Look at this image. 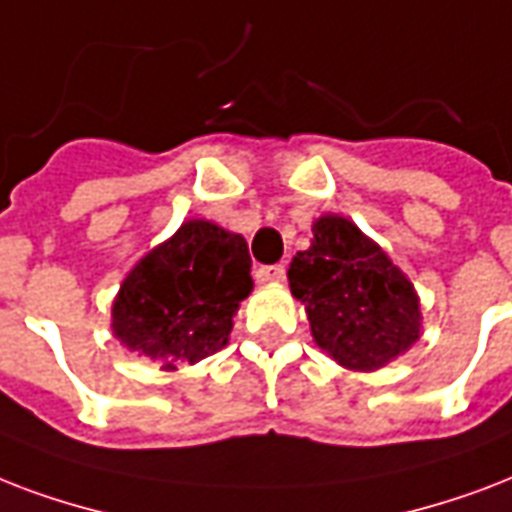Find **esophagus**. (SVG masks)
Wrapping results in <instances>:
<instances>
[{"mask_svg":"<svg viewBox=\"0 0 512 512\" xmlns=\"http://www.w3.org/2000/svg\"><path fill=\"white\" fill-rule=\"evenodd\" d=\"M285 277V267L283 264H272V267H259L256 269V280L259 283H280Z\"/></svg>","mask_w":512,"mask_h":512,"instance_id":"obj_1","label":"esophagus"}]
</instances>
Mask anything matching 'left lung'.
Segmentation results:
<instances>
[{"instance_id": "obj_1", "label": "left lung", "mask_w": 512, "mask_h": 512, "mask_svg": "<svg viewBox=\"0 0 512 512\" xmlns=\"http://www.w3.org/2000/svg\"><path fill=\"white\" fill-rule=\"evenodd\" d=\"M288 285L315 344L342 368L379 371L422 336L414 283L347 216L312 221L310 248L293 256Z\"/></svg>"}]
</instances>
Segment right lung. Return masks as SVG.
<instances>
[{
    "label": "right lung",
    "mask_w": 512,
    "mask_h": 512,
    "mask_svg": "<svg viewBox=\"0 0 512 512\" xmlns=\"http://www.w3.org/2000/svg\"><path fill=\"white\" fill-rule=\"evenodd\" d=\"M251 291L245 237L189 219L125 275L112 301V334L125 350L176 371L227 347Z\"/></svg>",
    "instance_id": "right-lung-1"
}]
</instances>
